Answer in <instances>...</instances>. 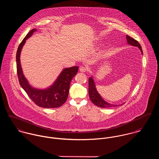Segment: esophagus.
<instances>
[{"mask_svg":"<svg viewBox=\"0 0 159 159\" xmlns=\"http://www.w3.org/2000/svg\"><path fill=\"white\" fill-rule=\"evenodd\" d=\"M88 70V68L86 67H81L80 68V71L81 72H86Z\"/></svg>","mask_w":159,"mask_h":159,"instance_id":"1","label":"esophagus"}]
</instances>
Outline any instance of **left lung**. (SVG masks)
I'll return each mask as SVG.
<instances>
[{
  "instance_id": "1",
  "label": "left lung",
  "mask_w": 159,
  "mask_h": 159,
  "mask_svg": "<svg viewBox=\"0 0 159 159\" xmlns=\"http://www.w3.org/2000/svg\"><path fill=\"white\" fill-rule=\"evenodd\" d=\"M127 43L131 45L135 46H138L139 49L141 50V53L143 54V51L141 49V46L140 44L138 43V41H136L135 39H133L132 37L129 36L127 35ZM89 95L91 102L95 105L96 106L100 107V108H111L112 107H117L120 105H113V104H110L107 102H106L105 100L102 99L101 96L99 95V93L97 92L96 90L95 84L93 82V80L92 78L90 77L89 79ZM122 105L123 104H121Z\"/></svg>"
}]
</instances>
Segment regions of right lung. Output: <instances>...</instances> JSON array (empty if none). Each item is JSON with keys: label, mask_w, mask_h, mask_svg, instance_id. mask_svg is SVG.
Instances as JSON below:
<instances>
[{"label": "right lung", "mask_w": 159, "mask_h": 159, "mask_svg": "<svg viewBox=\"0 0 159 159\" xmlns=\"http://www.w3.org/2000/svg\"><path fill=\"white\" fill-rule=\"evenodd\" d=\"M36 30L37 29H33L27 34L20 44L16 52V68L19 82L29 98L39 107L45 108L60 107L68 98L70 82L76 75L78 67L64 69L54 84L46 89L40 90L31 87L23 75L20 63V53L25 40Z\"/></svg>", "instance_id": "add662e5"}]
</instances>
